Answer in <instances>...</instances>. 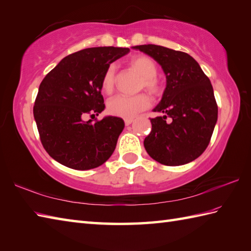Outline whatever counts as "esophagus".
I'll use <instances>...</instances> for the list:
<instances>
[{"label":"esophagus","mask_w":251,"mask_h":251,"mask_svg":"<svg viewBox=\"0 0 251 251\" xmlns=\"http://www.w3.org/2000/svg\"><path fill=\"white\" fill-rule=\"evenodd\" d=\"M132 122H134V120H132V119H125V120H124V123H125V125H126V126L130 125Z\"/></svg>","instance_id":"obj_1"}]
</instances>
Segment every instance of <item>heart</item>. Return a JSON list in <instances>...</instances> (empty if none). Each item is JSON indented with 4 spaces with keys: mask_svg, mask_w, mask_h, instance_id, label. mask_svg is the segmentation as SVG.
<instances>
[{
    "mask_svg": "<svg viewBox=\"0 0 251 251\" xmlns=\"http://www.w3.org/2000/svg\"><path fill=\"white\" fill-rule=\"evenodd\" d=\"M129 66L142 76L140 85L141 89H146L152 96H158L162 93V85L155 77L157 75V65L151 57L139 55L132 58ZM116 83L115 66L111 65L103 73L101 79V88L105 94H111L114 90ZM151 104V100L146 94L136 96H122L117 95L109 99L106 103V110L113 116L131 119L141 111L148 109Z\"/></svg>",
    "mask_w": 251,
    "mask_h": 251,
    "instance_id": "1",
    "label": "heart"
}]
</instances>
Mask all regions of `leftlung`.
Wrapping results in <instances>:
<instances>
[{"label":"left lung","instance_id":"1","mask_svg":"<svg viewBox=\"0 0 251 251\" xmlns=\"http://www.w3.org/2000/svg\"><path fill=\"white\" fill-rule=\"evenodd\" d=\"M132 49L152 57L166 75V88L153 109L164 115L151 119L152 130L143 141L146 151L167 166L194 161L209 145L218 120L209 78L186 52L153 44Z\"/></svg>","mask_w":251,"mask_h":251}]
</instances>
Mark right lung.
Masks as SVG:
<instances>
[{
  "label": "right lung",
  "instance_id": "obj_1",
  "mask_svg": "<svg viewBox=\"0 0 251 251\" xmlns=\"http://www.w3.org/2000/svg\"><path fill=\"white\" fill-rule=\"evenodd\" d=\"M125 47H92L63 58L42 81L33 115L41 142L50 155L76 170L108 161L124 129L121 117L84 121L105 108L101 79L112 62L129 52Z\"/></svg>",
  "mask_w": 251,
  "mask_h": 251
}]
</instances>
